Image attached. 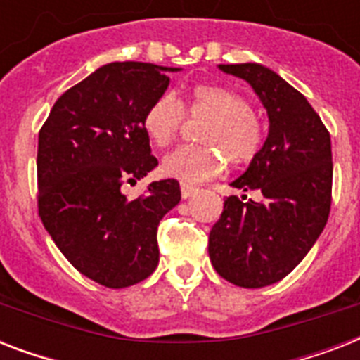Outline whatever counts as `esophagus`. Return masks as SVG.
<instances>
[{
  "mask_svg": "<svg viewBox=\"0 0 360 360\" xmlns=\"http://www.w3.org/2000/svg\"><path fill=\"white\" fill-rule=\"evenodd\" d=\"M198 192V186L194 185H188V183H181V196L185 198H191L192 194H196Z\"/></svg>",
  "mask_w": 360,
  "mask_h": 360,
  "instance_id": "obj_1",
  "label": "esophagus"
}]
</instances>
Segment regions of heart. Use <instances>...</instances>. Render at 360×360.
I'll list each match as a JSON object with an SVG mask.
<instances>
[{
  "label": "heart",
  "mask_w": 360,
  "mask_h": 360,
  "mask_svg": "<svg viewBox=\"0 0 360 360\" xmlns=\"http://www.w3.org/2000/svg\"><path fill=\"white\" fill-rule=\"evenodd\" d=\"M185 114L194 120H207L198 140L203 146H181L162 158L160 169L172 179L202 183L219 175L226 166L246 164L256 157L263 140V130L250 104L230 87L200 84L192 87L186 103L174 93H162L143 112V132L157 147H166L179 132Z\"/></svg>",
  "instance_id": "1"
}]
</instances>
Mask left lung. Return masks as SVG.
Returning <instances> with one entry per match:
<instances>
[{
    "mask_svg": "<svg viewBox=\"0 0 360 360\" xmlns=\"http://www.w3.org/2000/svg\"><path fill=\"white\" fill-rule=\"evenodd\" d=\"M252 86L269 115V134L231 186L259 191L262 202L226 198L209 233L214 271L240 288L274 284L302 262L330 211V136L304 95L257 63L219 65ZM245 200V196H243Z\"/></svg>",
    "mask_w": 360,
    "mask_h": 360,
    "instance_id": "1",
    "label": "left lung"
}]
</instances>
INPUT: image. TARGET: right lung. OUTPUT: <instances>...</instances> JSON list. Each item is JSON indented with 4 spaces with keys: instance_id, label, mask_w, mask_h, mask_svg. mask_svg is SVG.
Segmentation results:
<instances>
[{
    "instance_id": "1",
    "label": "right lung",
    "mask_w": 360,
    "mask_h": 360,
    "mask_svg": "<svg viewBox=\"0 0 360 360\" xmlns=\"http://www.w3.org/2000/svg\"><path fill=\"white\" fill-rule=\"evenodd\" d=\"M164 70L141 61L97 69L56 101L39 132V217L67 259L106 288H129L158 265L157 228L181 200L175 179L153 181L129 200L158 160L141 117L169 86Z\"/></svg>"
}]
</instances>
